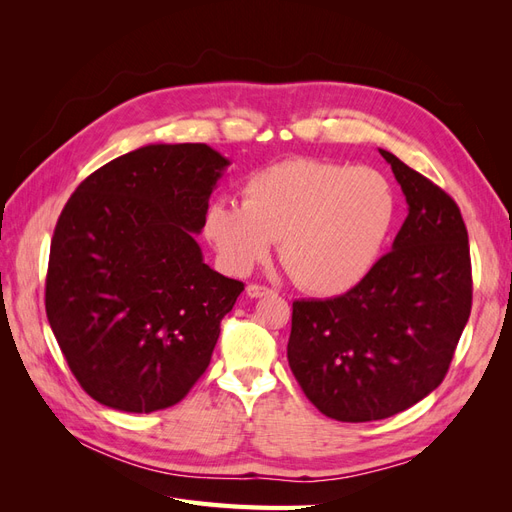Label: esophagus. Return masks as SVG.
Masks as SVG:
<instances>
[{
    "mask_svg": "<svg viewBox=\"0 0 512 512\" xmlns=\"http://www.w3.org/2000/svg\"><path fill=\"white\" fill-rule=\"evenodd\" d=\"M245 292L250 299H260V297H267V294H271L273 290L267 286H260V284H250L245 288Z\"/></svg>",
    "mask_w": 512,
    "mask_h": 512,
    "instance_id": "34e87169",
    "label": "esophagus"
}]
</instances>
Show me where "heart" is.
<instances>
[{
  "mask_svg": "<svg viewBox=\"0 0 512 512\" xmlns=\"http://www.w3.org/2000/svg\"><path fill=\"white\" fill-rule=\"evenodd\" d=\"M393 222L395 194L378 170L290 158L247 177L243 203L211 200L203 232L232 275L252 271L280 241L294 282L320 297H337L374 269Z\"/></svg>",
  "mask_w": 512,
  "mask_h": 512,
  "instance_id": "b5f03b06",
  "label": "heart"
}]
</instances>
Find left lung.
Listing matches in <instances>:
<instances>
[{"instance_id": "left-lung-1", "label": "left lung", "mask_w": 512, "mask_h": 512, "mask_svg": "<svg viewBox=\"0 0 512 512\" xmlns=\"http://www.w3.org/2000/svg\"><path fill=\"white\" fill-rule=\"evenodd\" d=\"M408 218L365 280L294 301L288 363L329 418L367 423L418 404L444 380L472 309L468 230L455 200L391 151Z\"/></svg>"}]
</instances>
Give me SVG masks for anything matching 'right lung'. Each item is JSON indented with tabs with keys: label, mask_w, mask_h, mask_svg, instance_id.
Masks as SVG:
<instances>
[{
	"label": "right lung",
	"mask_w": 512,
	"mask_h": 512,
	"mask_svg": "<svg viewBox=\"0 0 512 512\" xmlns=\"http://www.w3.org/2000/svg\"><path fill=\"white\" fill-rule=\"evenodd\" d=\"M228 164L205 143L145 145L91 173L61 211L46 318L102 406L170 408L209 367L243 284L205 265L194 235Z\"/></svg>",
	"instance_id": "right-lung-1"
}]
</instances>
